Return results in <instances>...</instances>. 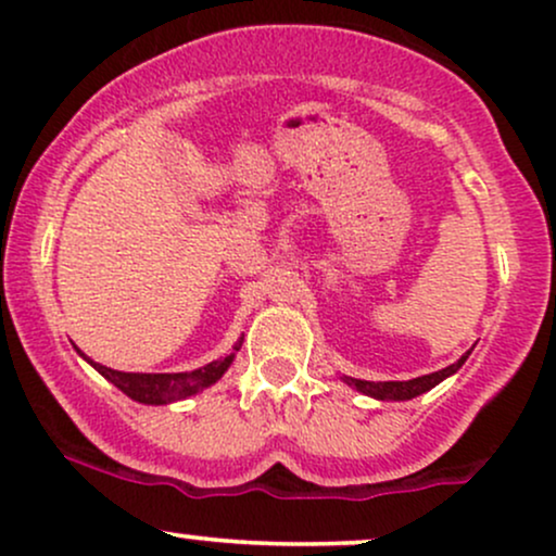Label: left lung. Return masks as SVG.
<instances>
[{
	"mask_svg": "<svg viewBox=\"0 0 556 556\" xmlns=\"http://www.w3.org/2000/svg\"><path fill=\"white\" fill-rule=\"evenodd\" d=\"M468 355L470 353H465L460 361L442 368V371L418 376V379H410V381H363V379H353V376H340V379L348 387L358 389V392L366 394V397H374V400H381V402H405V400L418 397V394H426L429 389L442 384L444 379L455 376L463 368V363L468 361Z\"/></svg>",
	"mask_w": 556,
	"mask_h": 556,
	"instance_id": "1",
	"label": "left lung"
}]
</instances>
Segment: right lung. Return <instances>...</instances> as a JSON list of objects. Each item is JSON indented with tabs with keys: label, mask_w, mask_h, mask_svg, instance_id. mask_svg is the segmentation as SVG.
I'll return each mask as SVG.
<instances>
[{
	"label": "right lung",
	"mask_w": 556,
	"mask_h": 556,
	"mask_svg": "<svg viewBox=\"0 0 556 556\" xmlns=\"http://www.w3.org/2000/svg\"><path fill=\"white\" fill-rule=\"evenodd\" d=\"M240 348H242V337L235 342L232 353L225 355V358L212 361L206 363V366L195 368V371H182V374H125V371H114V368L101 366V363H96L88 358V355H83L80 350L78 355L86 363H91L96 371L104 376L110 384L117 387L119 392H125L130 400L143 402V405H172V402L188 400L193 397V394L203 392V389L216 384V381L227 374V368L232 366L235 355H238Z\"/></svg>",
	"instance_id": "1"
}]
</instances>
